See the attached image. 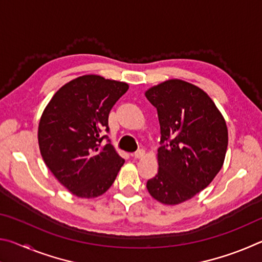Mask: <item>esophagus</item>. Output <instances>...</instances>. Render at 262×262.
<instances>
[{
    "label": "esophagus",
    "mask_w": 262,
    "mask_h": 262,
    "mask_svg": "<svg viewBox=\"0 0 262 262\" xmlns=\"http://www.w3.org/2000/svg\"><path fill=\"white\" fill-rule=\"evenodd\" d=\"M144 155H145L144 150H139V151H136V152L133 154V157H134L135 159H140V158L143 157Z\"/></svg>",
    "instance_id": "1"
}]
</instances>
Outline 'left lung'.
Instances as JSON below:
<instances>
[{"label": "left lung", "instance_id": "1", "mask_svg": "<svg viewBox=\"0 0 262 262\" xmlns=\"http://www.w3.org/2000/svg\"><path fill=\"white\" fill-rule=\"evenodd\" d=\"M145 97L157 108L162 143L148 192L163 205H179L205 189L223 166L227 123L202 89L181 79L151 86Z\"/></svg>", "mask_w": 262, "mask_h": 262}]
</instances>
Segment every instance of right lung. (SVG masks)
<instances>
[{"label":"right lung","mask_w":262,"mask_h":262,"mask_svg":"<svg viewBox=\"0 0 262 262\" xmlns=\"http://www.w3.org/2000/svg\"><path fill=\"white\" fill-rule=\"evenodd\" d=\"M125 82L84 75L55 92L39 121L38 142L43 162L69 192L92 199L104 194L125 163L111 143L108 114L128 90Z\"/></svg>","instance_id":"right-lung-1"}]
</instances>
